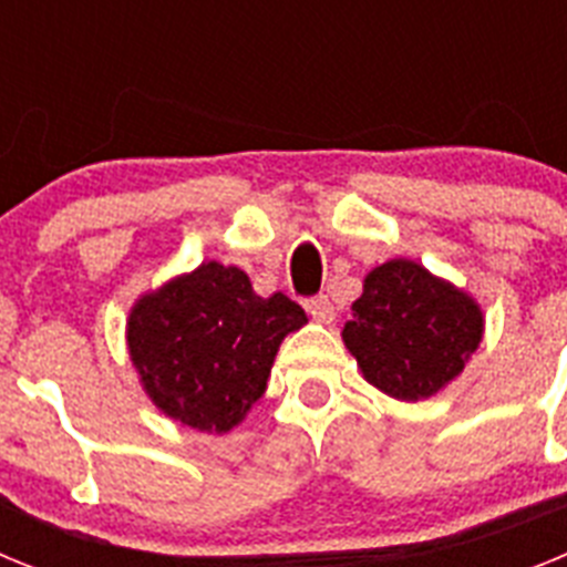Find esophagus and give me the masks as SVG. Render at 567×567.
Listing matches in <instances>:
<instances>
[{"mask_svg":"<svg viewBox=\"0 0 567 567\" xmlns=\"http://www.w3.org/2000/svg\"><path fill=\"white\" fill-rule=\"evenodd\" d=\"M307 312L312 315L318 323H332V320H334V307H332V300H329V295H318V298H309L307 300Z\"/></svg>","mask_w":567,"mask_h":567,"instance_id":"1","label":"esophagus"}]
</instances>
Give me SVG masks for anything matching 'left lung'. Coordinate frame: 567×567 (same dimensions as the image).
Masks as SVG:
<instances>
[{
  "label": "left lung",
  "mask_w": 567,
  "mask_h": 567,
  "mask_svg": "<svg viewBox=\"0 0 567 567\" xmlns=\"http://www.w3.org/2000/svg\"><path fill=\"white\" fill-rule=\"evenodd\" d=\"M483 340V312L414 260H389L363 280L343 343L363 378L398 400H423L463 372Z\"/></svg>",
  "instance_id": "8db88e82"
}]
</instances>
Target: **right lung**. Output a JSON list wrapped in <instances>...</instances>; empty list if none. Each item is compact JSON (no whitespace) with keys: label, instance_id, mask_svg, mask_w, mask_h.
<instances>
[{"label":"right lung","instance_id":"right-lung-1","mask_svg":"<svg viewBox=\"0 0 567 567\" xmlns=\"http://www.w3.org/2000/svg\"><path fill=\"white\" fill-rule=\"evenodd\" d=\"M303 323L287 295L260 298L247 272L209 260L135 303L127 346L167 417L221 434L264 394L280 340Z\"/></svg>","mask_w":567,"mask_h":567}]
</instances>
